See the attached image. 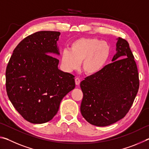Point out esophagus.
I'll use <instances>...</instances> for the list:
<instances>
[{"label": "esophagus", "instance_id": "34e87169", "mask_svg": "<svg viewBox=\"0 0 149 149\" xmlns=\"http://www.w3.org/2000/svg\"><path fill=\"white\" fill-rule=\"evenodd\" d=\"M80 82H81V80L79 78L76 77L75 79V85H79L80 84Z\"/></svg>", "mask_w": 149, "mask_h": 149}]
</instances>
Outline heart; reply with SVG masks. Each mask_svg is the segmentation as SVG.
<instances>
[{
    "label": "heart",
    "mask_w": 149,
    "mask_h": 149,
    "mask_svg": "<svg viewBox=\"0 0 149 149\" xmlns=\"http://www.w3.org/2000/svg\"><path fill=\"white\" fill-rule=\"evenodd\" d=\"M111 52V47L107 42L81 37L72 42L70 50H62L61 64L65 71L72 72L79 68L81 62L83 71L88 75H95L104 70Z\"/></svg>",
    "instance_id": "heart-1"
}]
</instances>
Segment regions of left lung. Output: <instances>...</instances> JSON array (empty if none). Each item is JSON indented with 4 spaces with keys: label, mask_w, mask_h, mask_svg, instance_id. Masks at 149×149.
Returning a JSON list of instances; mask_svg holds the SVG:
<instances>
[{
    "label": "left lung",
    "mask_w": 149,
    "mask_h": 149,
    "mask_svg": "<svg viewBox=\"0 0 149 149\" xmlns=\"http://www.w3.org/2000/svg\"><path fill=\"white\" fill-rule=\"evenodd\" d=\"M116 50L112 63L80 84L84 94L81 113L92 125L107 126L122 119L138 92V70L128 42L119 37Z\"/></svg>",
    "instance_id": "8db88e82"
}]
</instances>
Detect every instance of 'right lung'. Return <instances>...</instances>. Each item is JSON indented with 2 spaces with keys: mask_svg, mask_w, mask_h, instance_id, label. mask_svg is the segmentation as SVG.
Returning <instances> with one entry per match:
<instances>
[{
  "mask_svg": "<svg viewBox=\"0 0 149 149\" xmlns=\"http://www.w3.org/2000/svg\"><path fill=\"white\" fill-rule=\"evenodd\" d=\"M60 33L41 31L17 45L6 70V89L12 105L27 122L42 123L52 120L60 102L74 89L72 74L58 68L56 46Z\"/></svg>",
  "mask_w": 149,
  "mask_h": 149,
  "instance_id": "add662e5",
  "label": "right lung"
}]
</instances>
